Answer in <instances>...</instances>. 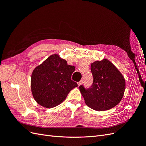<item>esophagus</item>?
Listing matches in <instances>:
<instances>
[{"label": "esophagus", "instance_id": "1", "mask_svg": "<svg viewBox=\"0 0 146 146\" xmlns=\"http://www.w3.org/2000/svg\"><path fill=\"white\" fill-rule=\"evenodd\" d=\"M82 83H83V80H81V81H80L79 82H78V83H77V84H78V86H80L82 85Z\"/></svg>", "mask_w": 146, "mask_h": 146}]
</instances>
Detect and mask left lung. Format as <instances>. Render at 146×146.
<instances>
[{"instance_id":"8db88e82","label":"left lung","mask_w":146,"mask_h":146,"mask_svg":"<svg viewBox=\"0 0 146 146\" xmlns=\"http://www.w3.org/2000/svg\"><path fill=\"white\" fill-rule=\"evenodd\" d=\"M93 76L92 86L79 89L85 102L97 111H105L116 106L122 99L125 89V80L121 72L107 59L96 61L91 65Z\"/></svg>"}]
</instances>
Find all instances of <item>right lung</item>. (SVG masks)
Listing matches in <instances>:
<instances>
[{
  "label": "right lung",
  "instance_id": "right-lung-1",
  "mask_svg": "<svg viewBox=\"0 0 146 146\" xmlns=\"http://www.w3.org/2000/svg\"><path fill=\"white\" fill-rule=\"evenodd\" d=\"M75 69L58 54L48 56L32 74L31 90L35 101L47 108L62 103L70 90L77 86L71 80Z\"/></svg>",
  "mask_w": 146,
  "mask_h": 146
}]
</instances>
